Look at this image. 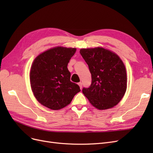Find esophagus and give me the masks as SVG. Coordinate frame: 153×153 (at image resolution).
Here are the masks:
<instances>
[{
    "instance_id": "34e87169",
    "label": "esophagus",
    "mask_w": 153,
    "mask_h": 153,
    "mask_svg": "<svg viewBox=\"0 0 153 153\" xmlns=\"http://www.w3.org/2000/svg\"><path fill=\"white\" fill-rule=\"evenodd\" d=\"M78 85L80 86V89H82V82H79V83H78Z\"/></svg>"
}]
</instances>
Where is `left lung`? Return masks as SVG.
<instances>
[{
  "instance_id": "left-lung-1",
  "label": "left lung",
  "mask_w": 153,
  "mask_h": 153,
  "mask_svg": "<svg viewBox=\"0 0 153 153\" xmlns=\"http://www.w3.org/2000/svg\"><path fill=\"white\" fill-rule=\"evenodd\" d=\"M80 53L92 78L90 87L83 88V94L99 110L114 107L121 100L127 87L126 68L122 60L101 47L82 48Z\"/></svg>"
}]
</instances>
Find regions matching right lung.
I'll use <instances>...</instances> for the list:
<instances>
[{
    "label": "right lung",
    "mask_w": 153,
    "mask_h": 153,
    "mask_svg": "<svg viewBox=\"0 0 153 153\" xmlns=\"http://www.w3.org/2000/svg\"><path fill=\"white\" fill-rule=\"evenodd\" d=\"M76 48L57 47L39 54L32 63L30 82L36 100L52 110L61 109L71 103L80 91V87L70 81L67 68Z\"/></svg>",
    "instance_id": "right-lung-1"
}]
</instances>
